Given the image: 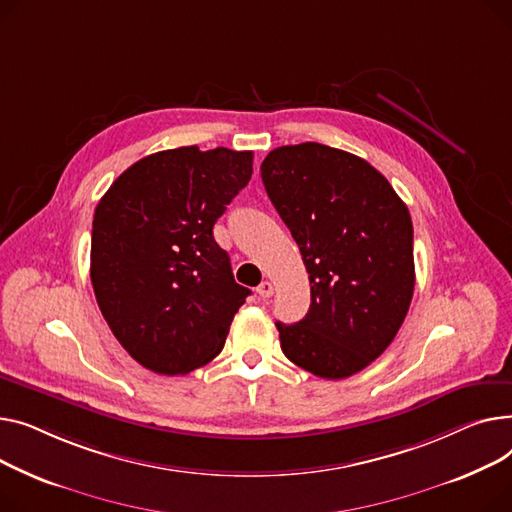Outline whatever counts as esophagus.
Here are the masks:
<instances>
[{"label": "esophagus", "mask_w": 512, "mask_h": 512, "mask_svg": "<svg viewBox=\"0 0 512 512\" xmlns=\"http://www.w3.org/2000/svg\"><path fill=\"white\" fill-rule=\"evenodd\" d=\"M256 291H258V295H260V297H264V299H266V297H270V295L275 293V287H273V283H270V281H262V283L258 285V289H256Z\"/></svg>", "instance_id": "1"}]
</instances>
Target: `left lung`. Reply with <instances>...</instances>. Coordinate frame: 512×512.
Returning <instances> with one entry per match:
<instances>
[{"label":"left lung","instance_id":"left-lung-1","mask_svg":"<svg viewBox=\"0 0 512 512\" xmlns=\"http://www.w3.org/2000/svg\"><path fill=\"white\" fill-rule=\"evenodd\" d=\"M262 182L302 252L310 310L277 322L287 359L326 380L370 366L393 343L413 287V223L368 161L318 142L279 146Z\"/></svg>","mask_w":512,"mask_h":512}]
</instances>
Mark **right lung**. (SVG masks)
Wrapping results in <instances>:
<instances>
[{"label":"right lung","instance_id":"1","mask_svg":"<svg viewBox=\"0 0 512 512\" xmlns=\"http://www.w3.org/2000/svg\"><path fill=\"white\" fill-rule=\"evenodd\" d=\"M252 161L250 150L223 146L161 150L97 204L90 281L111 333L146 370L177 376L215 359L252 293L213 235Z\"/></svg>","mask_w":512,"mask_h":512}]
</instances>
